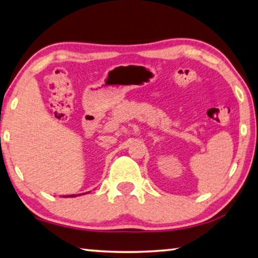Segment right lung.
Returning a JSON list of instances; mask_svg holds the SVG:
<instances>
[{
  "instance_id": "add662e5",
  "label": "right lung",
  "mask_w": 258,
  "mask_h": 258,
  "mask_svg": "<svg viewBox=\"0 0 258 258\" xmlns=\"http://www.w3.org/2000/svg\"><path fill=\"white\" fill-rule=\"evenodd\" d=\"M78 196H80V195H78ZM69 197H76V196H75V195H74V196H69Z\"/></svg>"
}]
</instances>
